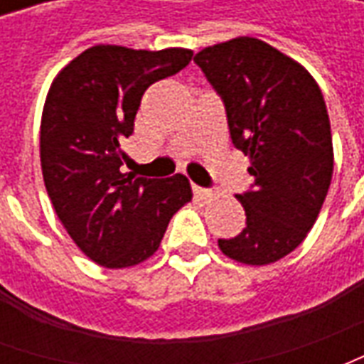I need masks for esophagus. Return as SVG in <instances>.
Instances as JSON below:
<instances>
[{"label":"esophagus","mask_w":364,"mask_h":364,"mask_svg":"<svg viewBox=\"0 0 364 364\" xmlns=\"http://www.w3.org/2000/svg\"><path fill=\"white\" fill-rule=\"evenodd\" d=\"M193 191H195V195H197L198 198H203V200H206V198H210L213 197V191L210 189H203V187H193Z\"/></svg>","instance_id":"34e87169"}]
</instances>
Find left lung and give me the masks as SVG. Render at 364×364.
<instances>
[{"mask_svg":"<svg viewBox=\"0 0 364 364\" xmlns=\"http://www.w3.org/2000/svg\"><path fill=\"white\" fill-rule=\"evenodd\" d=\"M195 64L220 95L232 144L253 175L252 189L236 195L245 228L218 247L245 265L274 263L302 244L331 183L323 95L306 68L252 36L208 46Z\"/></svg>","mask_w":364,"mask_h":364,"instance_id":"obj_1","label":"left lung"}]
</instances>
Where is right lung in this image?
<instances>
[{
	"label": "right lung",
	"mask_w": 364,
	"mask_h": 364,
	"mask_svg": "<svg viewBox=\"0 0 364 364\" xmlns=\"http://www.w3.org/2000/svg\"><path fill=\"white\" fill-rule=\"evenodd\" d=\"M187 48L97 44L60 72L41 122V166L60 222L91 261L132 267L158 252L167 224L193 198L187 177L122 173L120 142L134 132L144 91L181 72Z\"/></svg>",
	"instance_id": "1"
}]
</instances>
